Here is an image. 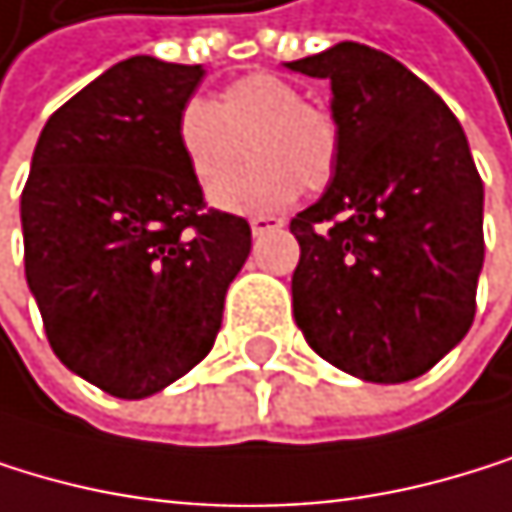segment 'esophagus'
Returning a JSON list of instances; mask_svg holds the SVG:
<instances>
[{
  "instance_id": "1",
  "label": "esophagus",
  "mask_w": 512,
  "mask_h": 512,
  "mask_svg": "<svg viewBox=\"0 0 512 512\" xmlns=\"http://www.w3.org/2000/svg\"><path fill=\"white\" fill-rule=\"evenodd\" d=\"M284 222L278 219V216H253L250 219V228H253V234L259 237V234H268V231H275V228H281Z\"/></svg>"
}]
</instances>
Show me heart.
<instances>
[{
	"label": "heart",
	"instance_id": "heart-1",
	"mask_svg": "<svg viewBox=\"0 0 512 512\" xmlns=\"http://www.w3.org/2000/svg\"><path fill=\"white\" fill-rule=\"evenodd\" d=\"M175 141L203 188L240 162L243 145L254 163L213 189V203L228 213H275L302 188H324L340 163V129L324 107L302 101L284 76L247 73L216 104L191 98L175 120Z\"/></svg>",
	"mask_w": 512,
	"mask_h": 512
}]
</instances>
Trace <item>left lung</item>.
Masks as SVG:
<instances>
[{"label": "left lung", "instance_id": "1", "mask_svg": "<svg viewBox=\"0 0 512 512\" xmlns=\"http://www.w3.org/2000/svg\"><path fill=\"white\" fill-rule=\"evenodd\" d=\"M330 79L340 163L296 213L293 315L340 371L405 383L473 324L485 259L482 179L451 107L405 64L358 42L287 64Z\"/></svg>", "mask_w": 512, "mask_h": 512}]
</instances>
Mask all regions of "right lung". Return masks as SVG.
<instances>
[{
    "instance_id": "obj_1",
    "label": "right lung",
    "mask_w": 512,
    "mask_h": 512,
    "mask_svg": "<svg viewBox=\"0 0 512 512\" xmlns=\"http://www.w3.org/2000/svg\"><path fill=\"white\" fill-rule=\"evenodd\" d=\"M200 64L135 55L45 123L21 194L24 271L73 374L145 398L210 355L250 225L213 210L175 120Z\"/></svg>"
}]
</instances>
